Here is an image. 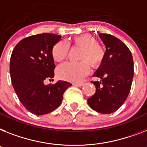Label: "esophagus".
I'll list each match as a JSON object with an SVG mask.
<instances>
[{
  "instance_id": "1",
  "label": "esophagus",
  "mask_w": 147,
  "mask_h": 147,
  "mask_svg": "<svg viewBox=\"0 0 147 147\" xmlns=\"http://www.w3.org/2000/svg\"><path fill=\"white\" fill-rule=\"evenodd\" d=\"M74 86H82L83 85H84V83L83 82H75V83H74Z\"/></svg>"
}]
</instances>
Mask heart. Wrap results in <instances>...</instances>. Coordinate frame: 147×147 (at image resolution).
Wrapping results in <instances>:
<instances>
[{
  "label": "heart",
  "mask_w": 147,
  "mask_h": 147,
  "mask_svg": "<svg viewBox=\"0 0 147 147\" xmlns=\"http://www.w3.org/2000/svg\"><path fill=\"white\" fill-rule=\"evenodd\" d=\"M75 47L82 49L77 63L67 62L60 65L57 70V74L61 80L80 82L89 73V65L92 68H98L102 65L105 53L101 46L94 37L83 34L73 39ZM70 51V45L66 41H60L55 45L52 51L53 58L57 62L63 61L67 59Z\"/></svg>",
  "instance_id": "b5f03b06"
}]
</instances>
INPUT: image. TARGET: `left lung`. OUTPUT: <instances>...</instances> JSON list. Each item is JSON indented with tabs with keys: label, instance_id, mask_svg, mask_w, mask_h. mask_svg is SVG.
I'll return each instance as SVG.
<instances>
[{
	"label": "left lung",
	"instance_id": "8db88e82",
	"mask_svg": "<svg viewBox=\"0 0 147 147\" xmlns=\"http://www.w3.org/2000/svg\"><path fill=\"white\" fill-rule=\"evenodd\" d=\"M106 47L102 65L94 74L100 79L92 81L96 90L87 100L91 108L100 113L115 112L124 104L130 92L134 62L130 49L119 39L109 34H99Z\"/></svg>",
	"mask_w": 147,
	"mask_h": 147
}]
</instances>
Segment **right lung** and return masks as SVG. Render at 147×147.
<instances>
[{
    "label": "right lung",
    "mask_w": 147,
    "mask_h": 147,
    "mask_svg": "<svg viewBox=\"0 0 147 147\" xmlns=\"http://www.w3.org/2000/svg\"><path fill=\"white\" fill-rule=\"evenodd\" d=\"M61 36L43 33L20 40L10 58L9 73L13 88L20 102L31 113L45 115L59 107L63 94L71 83L59 80L45 85L54 76L55 67L52 55Z\"/></svg>",
    "instance_id": "obj_1"
}]
</instances>
